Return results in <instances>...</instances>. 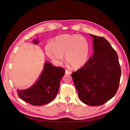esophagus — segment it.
<instances>
[{
	"label": "esophagus",
	"mask_w": 130,
	"mask_h": 130,
	"mask_svg": "<svg viewBox=\"0 0 130 130\" xmlns=\"http://www.w3.org/2000/svg\"><path fill=\"white\" fill-rule=\"evenodd\" d=\"M65 73H66V74H71V72L70 71H69L68 70H66L65 71Z\"/></svg>",
	"instance_id": "obj_1"
}]
</instances>
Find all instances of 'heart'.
<instances>
[{
    "label": "heart",
    "mask_w": 130,
    "mask_h": 130,
    "mask_svg": "<svg viewBox=\"0 0 130 130\" xmlns=\"http://www.w3.org/2000/svg\"><path fill=\"white\" fill-rule=\"evenodd\" d=\"M47 55L53 61L60 63L65 55L67 65L72 68H79L87 62L89 56L88 42L79 34H62L57 36L52 44L45 47Z\"/></svg>",
    "instance_id": "heart-1"
}]
</instances>
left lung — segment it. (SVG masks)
<instances>
[{
    "mask_svg": "<svg viewBox=\"0 0 130 130\" xmlns=\"http://www.w3.org/2000/svg\"><path fill=\"white\" fill-rule=\"evenodd\" d=\"M90 36L93 38V55L72 77L80 100L98 106L116 93L121 71L117 54L109 43L103 37Z\"/></svg>",
    "mask_w": 130,
    "mask_h": 130,
    "instance_id": "obj_1",
    "label": "left lung"
}]
</instances>
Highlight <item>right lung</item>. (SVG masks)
Segmentation results:
<instances>
[{
    "mask_svg": "<svg viewBox=\"0 0 130 130\" xmlns=\"http://www.w3.org/2000/svg\"><path fill=\"white\" fill-rule=\"evenodd\" d=\"M34 44H38L34 40ZM65 73L62 67H56L46 62L42 73L33 86L25 90H18L19 97L25 102L34 106H41L51 102L58 91L60 79Z\"/></svg>",
    "mask_w": 130,
    "mask_h": 130,
    "instance_id": "add662e5",
    "label": "right lung"
}]
</instances>
